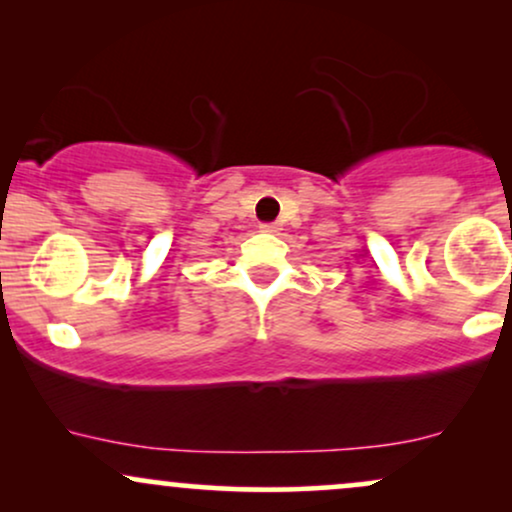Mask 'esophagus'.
Listing matches in <instances>:
<instances>
[{
	"label": "esophagus",
	"instance_id": "1",
	"mask_svg": "<svg viewBox=\"0 0 512 512\" xmlns=\"http://www.w3.org/2000/svg\"><path fill=\"white\" fill-rule=\"evenodd\" d=\"M262 233H279L281 231V226L279 223H262Z\"/></svg>",
	"mask_w": 512,
	"mask_h": 512
}]
</instances>
